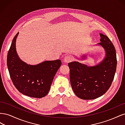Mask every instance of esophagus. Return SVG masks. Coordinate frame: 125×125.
I'll return each mask as SVG.
<instances>
[{"instance_id":"1","label":"esophagus","mask_w":125,"mask_h":125,"mask_svg":"<svg viewBox=\"0 0 125 125\" xmlns=\"http://www.w3.org/2000/svg\"><path fill=\"white\" fill-rule=\"evenodd\" d=\"M71 57L70 56H66L63 58V62L66 63H68L71 60Z\"/></svg>"}]
</instances>
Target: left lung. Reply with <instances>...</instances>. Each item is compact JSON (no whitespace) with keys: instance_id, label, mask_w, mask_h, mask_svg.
<instances>
[{"instance_id":"8db88e82","label":"left lung","mask_w":125,"mask_h":125,"mask_svg":"<svg viewBox=\"0 0 125 125\" xmlns=\"http://www.w3.org/2000/svg\"><path fill=\"white\" fill-rule=\"evenodd\" d=\"M100 35L101 42L96 45L102 46L105 52L102 62L93 66L78 62L68 63L71 87L75 95L82 100H93L103 95L114 78L117 66L115 48L106 35ZM86 56L82 55L81 59H85Z\"/></svg>"}]
</instances>
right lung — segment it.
Wrapping results in <instances>:
<instances>
[{"mask_svg":"<svg viewBox=\"0 0 125 125\" xmlns=\"http://www.w3.org/2000/svg\"><path fill=\"white\" fill-rule=\"evenodd\" d=\"M18 33L13 38L7 55V67L14 85L22 94L42 98L50 90L54 78L62 65L57 59L45 61L36 65H28L19 57L16 43Z\"/></svg>","mask_w":125,"mask_h":125,"instance_id":"right-lung-1","label":"right lung"}]
</instances>
